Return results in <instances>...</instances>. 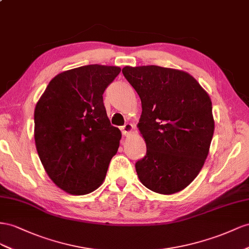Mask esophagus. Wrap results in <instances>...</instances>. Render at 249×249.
I'll list each match as a JSON object with an SVG mask.
<instances>
[{"label":"esophagus","instance_id":"34e87169","mask_svg":"<svg viewBox=\"0 0 249 249\" xmlns=\"http://www.w3.org/2000/svg\"><path fill=\"white\" fill-rule=\"evenodd\" d=\"M132 129H133V127H132V125H131V124H129V123H127V124H125L124 126H122V132H123V136H125V137H128L129 134H130V132L132 131Z\"/></svg>","mask_w":249,"mask_h":249}]
</instances>
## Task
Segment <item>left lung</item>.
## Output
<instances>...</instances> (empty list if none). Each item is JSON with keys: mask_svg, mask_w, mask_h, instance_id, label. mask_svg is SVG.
<instances>
[{"mask_svg": "<svg viewBox=\"0 0 249 249\" xmlns=\"http://www.w3.org/2000/svg\"><path fill=\"white\" fill-rule=\"evenodd\" d=\"M142 102L139 130L147 152L136 162L141 182L155 193L183 190L199 174L215 129L212 101L193 76L158 66L125 67Z\"/></svg>", "mask_w": 249, "mask_h": 249, "instance_id": "8db88e82", "label": "left lung"}]
</instances>
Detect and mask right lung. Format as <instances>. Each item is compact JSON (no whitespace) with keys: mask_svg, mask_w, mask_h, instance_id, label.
I'll use <instances>...</instances> for the list:
<instances>
[{"mask_svg":"<svg viewBox=\"0 0 249 249\" xmlns=\"http://www.w3.org/2000/svg\"><path fill=\"white\" fill-rule=\"evenodd\" d=\"M119 67L89 65L55 76L34 110V139L42 166L69 194L85 195L101 186L122 134L110 124L105 89Z\"/></svg>","mask_w":249,"mask_h":249,"instance_id":"right-lung-1","label":"right lung"}]
</instances>
